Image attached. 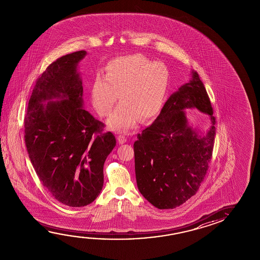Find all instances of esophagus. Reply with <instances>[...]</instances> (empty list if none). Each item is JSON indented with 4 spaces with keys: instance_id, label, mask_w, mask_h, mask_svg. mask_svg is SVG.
<instances>
[{
    "instance_id": "1",
    "label": "esophagus",
    "mask_w": 260,
    "mask_h": 260,
    "mask_svg": "<svg viewBox=\"0 0 260 260\" xmlns=\"http://www.w3.org/2000/svg\"><path fill=\"white\" fill-rule=\"evenodd\" d=\"M118 141H119V144H124L125 142H127V138L123 136V135H119L118 136Z\"/></svg>"
}]
</instances>
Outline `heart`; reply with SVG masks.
Returning <instances> with one entry per match:
<instances>
[{
  "label": "heart",
  "instance_id": "heart-1",
  "mask_svg": "<svg viewBox=\"0 0 260 260\" xmlns=\"http://www.w3.org/2000/svg\"><path fill=\"white\" fill-rule=\"evenodd\" d=\"M170 81L165 64L141 54L123 56L107 64L104 77L96 75L90 87V101L102 117L111 113L118 99L120 103L108 124L113 131L127 132L160 110Z\"/></svg>",
  "mask_w": 260,
  "mask_h": 260
}]
</instances>
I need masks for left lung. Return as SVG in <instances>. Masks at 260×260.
<instances>
[{
  "instance_id": "8db88e82",
  "label": "left lung",
  "mask_w": 260,
  "mask_h": 260,
  "mask_svg": "<svg viewBox=\"0 0 260 260\" xmlns=\"http://www.w3.org/2000/svg\"><path fill=\"white\" fill-rule=\"evenodd\" d=\"M196 107L211 116L212 127L202 137L188 126L185 108ZM216 119L197 72L172 94L153 123L134 142L139 190L158 209H174L196 194L212 157Z\"/></svg>"
}]
</instances>
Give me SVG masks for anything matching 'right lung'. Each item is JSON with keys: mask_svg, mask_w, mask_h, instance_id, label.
I'll return each instance as SVG.
<instances>
[{"mask_svg": "<svg viewBox=\"0 0 260 260\" xmlns=\"http://www.w3.org/2000/svg\"><path fill=\"white\" fill-rule=\"evenodd\" d=\"M85 51L62 56L35 83L24 118V139L30 162L43 187L60 203L90 204L103 186V165L116 146L104 124L85 111L78 63ZM51 98L60 101L43 102Z\"/></svg>", "mask_w": 260, "mask_h": 260, "instance_id": "add662e5", "label": "right lung"}]
</instances>
